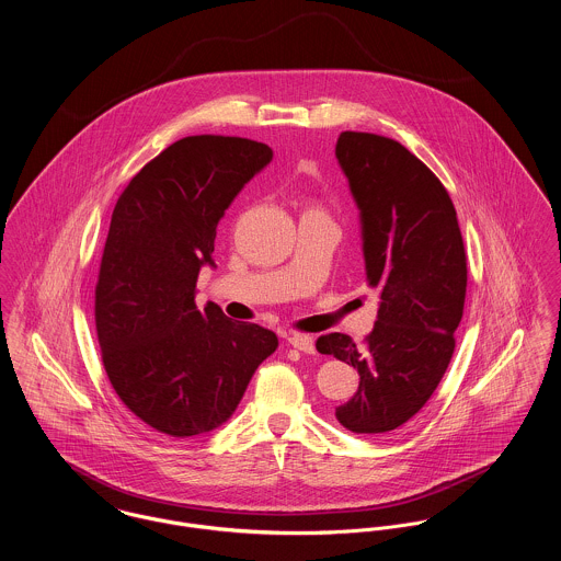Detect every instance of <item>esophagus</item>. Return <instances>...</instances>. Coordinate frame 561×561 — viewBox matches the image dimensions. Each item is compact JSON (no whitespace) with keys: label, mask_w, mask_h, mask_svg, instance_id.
Instances as JSON below:
<instances>
[{"label":"esophagus","mask_w":561,"mask_h":561,"mask_svg":"<svg viewBox=\"0 0 561 561\" xmlns=\"http://www.w3.org/2000/svg\"><path fill=\"white\" fill-rule=\"evenodd\" d=\"M288 344H290L293 348L301 351V353H308V355H311V353L316 351L313 337L306 335V333H290V335H288Z\"/></svg>","instance_id":"34e87169"}]
</instances>
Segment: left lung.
Wrapping results in <instances>:
<instances>
[{"instance_id":"left-lung-1","label":"left lung","mask_w":561,"mask_h":561,"mask_svg":"<svg viewBox=\"0 0 561 561\" xmlns=\"http://www.w3.org/2000/svg\"><path fill=\"white\" fill-rule=\"evenodd\" d=\"M362 213L368 284L380 306L357 346L344 333L316 340L322 355L357 368V393L335 409L357 435L407 424L449 366L467 295V253L447 188L400 141L344 130L335 144Z\"/></svg>"}]
</instances>
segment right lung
<instances>
[{
    "label": "right lung",
    "mask_w": 561,
    "mask_h": 561,
    "mask_svg": "<svg viewBox=\"0 0 561 561\" xmlns=\"http://www.w3.org/2000/svg\"><path fill=\"white\" fill-rule=\"evenodd\" d=\"M271 159L253 139L191 135L148 161L116 202L94 290L96 335L114 391L157 433L221 426L277 348L273 331L195 306L219 219Z\"/></svg>",
    "instance_id": "1"
}]
</instances>
